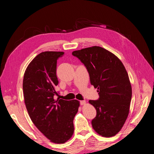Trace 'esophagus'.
<instances>
[{"mask_svg":"<svg viewBox=\"0 0 154 154\" xmlns=\"http://www.w3.org/2000/svg\"><path fill=\"white\" fill-rule=\"evenodd\" d=\"M80 105H85V103H86V101H85V100H82V101H80Z\"/></svg>","mask_w":154,"mask_h":154,"instance_id":"34e87169","label":"esophagus"}]
</instances>
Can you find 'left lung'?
I'll return each instance as SVG.
<instances>
[{"label":"left lung","mask_w":154,"mask_h":154,"mask_svg":"<svg viewBox=\"0 0 154 154\" xmlns=\"http://www.w3.org/2000/svg\"><path fill=\"white\" fill-rule=\"evenodd\" d=\"M84 64L91 84L97 88L99 98L89 100L96 116L92 126L101 136H114L122 129L129 113L132 87L128 73L121 60L99 46L72 53Z\"/></svg>","instance_id":"obj_1"}]
</instances>
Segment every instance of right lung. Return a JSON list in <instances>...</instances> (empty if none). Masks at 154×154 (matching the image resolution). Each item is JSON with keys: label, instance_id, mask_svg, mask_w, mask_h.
Returning <instances> with one entry per match:
<instances>
[{"label": "right lung", "instance_id": "right-lung-1", "mask_svg": "<svg viewBox=\"0 0 154 154\" xmlns=\"http://www.w3.org/2000/svg\"><path fill=\"white\" fill-rule=\"evenodd\" d=\"M63 52L45 51L38 54L27 66L23 80L26 109L32 123L51 142L64 143L74 132L73 119L79 101L56 100L58 92L57 60Z\"/></svg>", "mask_w": 154, "mask_h": 154}]
</instances>
